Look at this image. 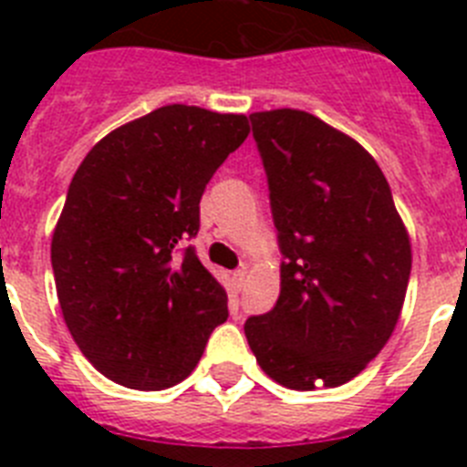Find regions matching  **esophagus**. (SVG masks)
Instances as JSON below:
<instances>
[{"instance_id": "1", "label": "esophagus", "mask_w": 467, "mask_h": 467, "mask_svg": "<svg viewBox=\"0 0 467 467\" xmlns=\"http://www.w3.org/2000/svg\"><path fill=\"white\" fill-rule=\"evenodd\" d=\"M245 285V269H238L231 274V287L241 292V287Z\"/></svg>"}]
</instances>
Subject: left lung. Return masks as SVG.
<instances>
[{
    "instance_id": "left-lung-1",
    "label": "left lung",
    "mask_w": 467,
    "mask_h": 467,
    "mask_svg": "<svg viewBox=\"0 0 467 467\" xmlns=\"http://www.w3.org/2000/svg\"><path fill=\"white\" fill-rule=\"evenodd\" d=\"M278 229L280 296L247 317L259 367L280 386L337 388L390 339L411 274L410 234L377 161L301 109L250 114Z\"/></svg>"
}]
</instances>
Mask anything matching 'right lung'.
<instances>
[{
	"label": "right lung",
	"mask_w": 467,
	"mask_h": 467,
	"mask_svg": "<svg viewBox=\"0 0 467 467\" xmlns=\"http://www.w3.org/2000/svg\"><path fill=\"white\" fill-rule=\"evenodd\" d=\"M247 133L245 114L166 105L105 135L74 172L53 275L72 339L109 381H184L229 317L224 287L182 245L205 184Z\"/></svg>",
	"instance_id": "obj_1"
}]
</instances>
